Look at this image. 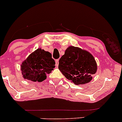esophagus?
Listing matches in <instances>:
<instances>
[{"instance_id":"obj_1","label":"esophagus","mask_w":122,"mask_h":122,"mask_svg":"<svg viewBox=\"0 0 122 122\" xmlns=\"http://www.w3.org/2000/svg\"><path fill=\"white\" fill-rule=\"evenodd\" d=\"M58 61H59V60L58 59L56 60V66H58V63H59Z\"/></svg>"}]
</instances>
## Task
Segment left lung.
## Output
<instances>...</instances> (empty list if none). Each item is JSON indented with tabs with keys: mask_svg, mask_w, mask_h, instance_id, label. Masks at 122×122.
<instances>
[{
	"mask_svg": "<svg viewBox=\"0 0 122 122\" xmlns=\"http://www.w3.org/2000/svg\"><path fill=\"white\" fill-rule=\"evenodd\" d=\"M58 69L75 84H84L92 80L97 71V64L89 52L69 46L59 60Z\"/></svg>",
	"mask_w": 122,
	"mask_h": 122,
	"instance_id": "8db88e82",
	"label": "left lung"
}]
</instances>
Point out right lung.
I'll return each mask as SVG.
<instances>
[{"label":"right lung","instance_id":"right-lung-1","mask_svg":"<svg viewBox=\"0 0 122 122\" xmlns=\"http://www.w3.org/2000/svg\"><path fill=\"white\" fill-rule=\"evenodd\" d=\"M55 64L51 53L38 49L22 63V73L25 79L41 82L46 79V74L55 68Z\"/></svg>","mask_w":122,"mask_h":122}]
</instances>
